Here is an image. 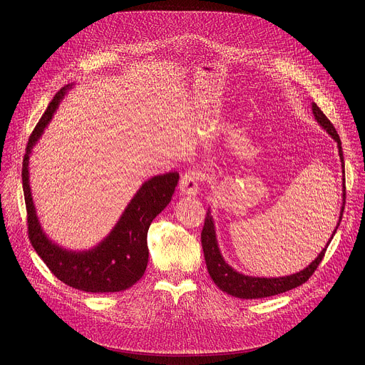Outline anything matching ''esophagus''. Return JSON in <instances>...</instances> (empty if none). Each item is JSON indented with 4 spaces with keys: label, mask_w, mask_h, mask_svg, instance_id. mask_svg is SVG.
<instances>
[{
    "label": "esophagus",
    "mask_w": 365,
    "mask_h": 365,
    "mask_svg": "<svg viewBox=\"0 0 365 365\" xmlns=\"http://www.w3.org/2000/svg\"><path fill=\"white\" fill-rule=\"evenodd\" d=\"M180 194L186 197H195L200 190V173L195 170H187L179 183Z\"/></svg>",
    "instance_id": "1"
}]
</instances>
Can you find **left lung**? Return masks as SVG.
Masks as SVG:
<instances>
[{
	"label": "left lung",
	"instance_id": "8db88e82",
	"mask_svg": "<svg viewBox=\"0 0 365 365\" xmlns=\"http://www.w3.org/2000/svg\"><path fill=\"white\" fill-rule=\"evenodd\" d=\"M312 113L317 120V123L327 131L331 139L337 143V149H339V157H340V163H341V173H343V194H341V208H340V216H339V222L334 227V231L330 237V240L327 241V245H325L321 253L317 256L315 260H312L311 264H308L304 267L303 271H299L296 274L292 275H285V277H275V278H264V277H250V275H244L238 271H235L232 266H229L222 253L220 248L217 244V238H216V227H215V220L212 216V212L210 208L207 210V216H205V222H204V227L201 232V244H202V250H204V257H205V263H207V269L210 277L215 281V284L219 287V289L227 294H231L234 297H240V299H262V297H269V296H275L279 293H285L292 289H296V287L302 285L303 282L308 281L311 278V275L315 272V269L318 267V264L321 263L325 250H327L329 244L331 242L337 227L340 225L341 220V215H343V208H344V198H346V187H344V163H343V150H341V142L339 134L336 131V128L333 127V124L330 123V120L325 117L322 113V110L317 106V103L312 102Z\"/></svg>",
	"mask_w": 365,
	"mask_h": 365
}]
</instances>
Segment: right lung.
Wrapping results in <instances>:
<instances>
[{"label":"right lung","mask_w":365,"mask_h":365,"mask_svg":"<svg viewBox=\"0 0 365 365\" xmlns=\"http://www.w3.org/2000/svg\"><path fill=\"white\" fill-rule=\"evenodd\" d=\"M72 84L57 91L47 110L34 128L22 167V183L28 212V232L32 247L48 269L72 289L87 293H115L130 289L145 274L148 266V229L171 201L179 182V173L170 171L153 176L138 190L120 220L98 245L83 252L66 250L53 242L43 231L32 201L29 185V157L51 121L66 91Z\"/></svg>","instance_id":"1"}]
</instances>
